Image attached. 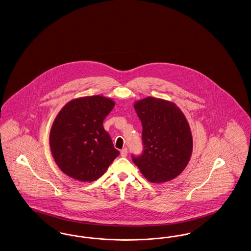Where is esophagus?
Returning a JSON list of instances; mask_svg holds the SVG:
<instances>
[{"mask_svg": "<svg viewBox=\"0 0 251 251\" xmlns=\"http://www.w3.org/2000/svg\"><path fill=\"white\" fill-rule=\"evenodd\" d=\"M121 157H126L128 155V150L127 149H123L121 151Z\"/></svg>", "mask_w": 251, "mask_h": 251, "instance_id": "obj_1", "label": "esophagus"}]
</instances>
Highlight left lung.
Listing matches in <instances>:
<instances>
[{
    "instance_id": "left-lung-1",
    "label": "left lung",
    "mask_w": 251,
    "mask_h": 251,
    "mask_svg": "<svg viewBox=\"0 0 251 251\" xmlns=\"http://www.w3.org/2000/svg\"><path fill=\"white\" fill-rule=\"evenodd\" d=\"M143 126L144 151L131 156L142 175L152 183L172 180L188 165L192 135L186 117L176 103L147 97L133 105Z\"/></svg>"
}]
</instances>
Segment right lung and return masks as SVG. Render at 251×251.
Instances as JSON below:
<instances>
[{
  "instance_id": "right-lung-1",
  "label": "right lung",
  "mask_w": 251,
  "mask_h": 251,
  "mask_svg": "<svg viewBox=\"0 0 251 251\" xmlns=\"http://www.w3.org/2000/svg\"><path fill=\"white\" fill-rule=\"evenodd\" d=\"M109 98L95 95L67 102L51 127V153L60 170L74 179L100 177L120 155L102 122L114 108Z\"/></svg>"
}]
</instances>
